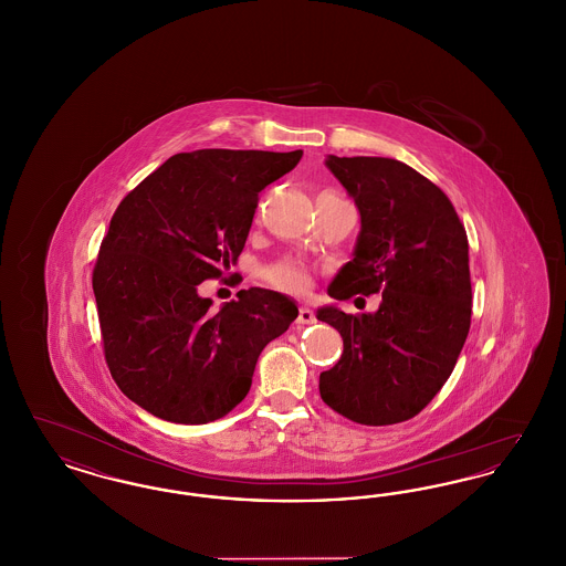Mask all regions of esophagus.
Listing matches in <instances>:
<instances>
[{
    "instance_id": "1",
    "label": "esophagus",
    "mask_w": 566,
    "mask_h": 566,
    "mask_svg": "<svg viewBox=\"0 0 566 566\" xmlns=\"http://www.w3.org/2000/svg\"><path fill=\"white\" fill-rule=\"evenodd\" d=\"M312 323H316V316H314V312H312L307 305H301V307H298V316H296V324Z\"/></svg>"
}]
</instances>
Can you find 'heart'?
I'll list each match as a JSON object with an SVG mask.
<instances>
[{
    "instance_id": "b5f03b06",
    "label": "heart",
    "mask_w": 566,
    "mask_h": 566,
    "mask_svg": "<svg viewBox=\"0 0 566 566\" xmlns=\"http://www.w3.org/2000/svg\"><path fill=\"white\" fill-rule=\"evenodd\" d=\"M268 280L275 289L286 293H303L310 286L307 273L296 265H277L268 273Z\"/></svg>"
}]
</instances>
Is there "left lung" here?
I'll return each mask as SVG.
<instances>
[{
    "mask_svg": "<svg viewBox=\"0 0 566 566\" xmlns=\"http://www.w3.org/2000/svg\"><path fill=\"white\" fill-rule=\"evenodd\" d=\"M324 165L348 190L360 231L328 295H381L376 312L323 305L344 352L321 374L324 403L352 422L384 427L420 413L454 371L471 326L469 242L446 192L409 165L335 157Z\"/></svg>",
    "mask_w": 566,
    "mask_h": 566,
    "instance_id": "1",
    "label": "left lung"
}]
</instances>
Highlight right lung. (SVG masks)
Instances as JSON below:
<instances>
[{"mask_svg": "<svg viewBox=\"0 0 566 566\" xmlns=\"http://www.w3.org/2000/svg\"><path fill=\"white\" fill-rule=\"evenodd\" d=\"M303 150L203 148L174 155L109 220L93 293L109 374L148 413L206 424L250 390L256 360L298 316L291 296L250 289L212 307L203 280L238 263L259 192Z\"/></svg>", "mask_w": 566, "mask_h": 566, "instance_id": "add662e5", "label": "right lung"}]
</instances>
